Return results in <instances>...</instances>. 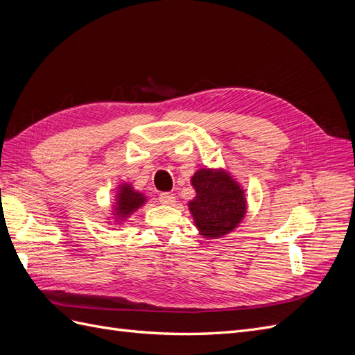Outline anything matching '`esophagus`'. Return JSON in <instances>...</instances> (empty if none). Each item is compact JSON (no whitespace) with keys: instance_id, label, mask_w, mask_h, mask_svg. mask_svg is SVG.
Segmentation results:
<instances>
[{"instance_id":"obj_1","label":"esophagus","mask_w":355,"mask_h":355,"mask_svg":"<svg viewBox=\"0 0 355 355\" xmlns=\"http://www.w3.org/2000/svg\"><path fill=\"white\" fill-rule=\"evenodd\" d=\"M158 200L161 204H164V206H170V204H173L176 201V197L173 194H170V192H163V194H159Z\"/></svg>"}]
</instances>
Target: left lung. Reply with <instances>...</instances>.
Returning <instances> with one entry per match:
<instances>
[{
  "label": "left lung",
  "instance_id": "obj_1",
  "mask_svg": "<svg viewBox=\"0 0 355 355\" xmlns=\"http://www.w3.org/2000/svg\"><path fill=\"white\" fill-rule=\"evenodd\" d=\"M189 182L196 197L188 201V210L202 239L218 240L240 227L249 206L244 187L230 170L201 167Z\"/></svg>",
  "mask_w": 355,
  "mask_h": 355
}]
</instances>
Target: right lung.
<instances>
[{"instance_id":"add662e5","label":"right lung","mask_w":355,"mask_h":355,"mask_svg":"<svg viewBox=\"0 0 355 355\" xmlns=\"http://www.w3.org/2000/svg\"><path fill=\"white\" fill-rule=\"evenodd\" d=\"M148 202L145 192L137 191L130 182H120L115 188V196L111 201L110 213L105 219L110 227L120 228L128 220L133 213L144 207Z\"/></svg>"}]
</instances>
